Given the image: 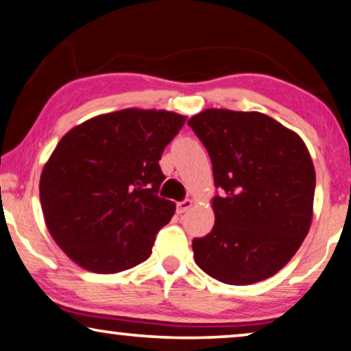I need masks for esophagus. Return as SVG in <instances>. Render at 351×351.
<instances>
[{
  "label": "esophagus",
  "mask_w": 351,
  "mask_h": 351,
  "mask_svg": "<svg viewBox=\"0 0 351 351\" xmlns=\"http://www.w3.org/2000/svg\"><path fill=\"white\" fill-rule=\"evenodd\" d=\"M191 204H193V201H191V199L180 201V203H177V213H179V214L186 213V210L191 208Z\"/></svg>",
  "instance_id": "34e87169"
}]
</instances>
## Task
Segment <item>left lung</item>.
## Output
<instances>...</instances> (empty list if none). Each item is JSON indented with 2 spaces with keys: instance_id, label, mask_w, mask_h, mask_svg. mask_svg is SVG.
Here are the masks:
<instances>
[{
  "instance_id": "left-lung-1",
  "label": "left lung",
  "mask_w": 351,
  "mask_h": 351,
  "mask_svg": "<svg viewBox=\"0 0 351 351\" xmlns=\"http://www.w3.org/2000/svg\"><path fill=\"white\" fill-rule=\"evenodd\" d=\"M220 189L214 227L193 239L195 262L214 280H267L294 257L313 215L315 167L302 138L258 112L209 108L189 119Z\"/></svg>"
}]
</instances>
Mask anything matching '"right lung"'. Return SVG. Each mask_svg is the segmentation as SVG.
<instances>
[{
    "mask_svg": "<svg viewBox=\"0 0 351 351\" xmlns=\"http://www.w3.org/2000/svg\"><path fill=\"white\" fill-rule=\"evenodd\" d=\"M165 110L100 114L60 138L40 180L51 237L75 263L118 273L147 261L176 203L158 196L160 160L185 124Z\"/></svg>",
    "mask_w": 351,
    "mask_h": 351,
    "instance_id": "right-lung-1",
    "label": "right lung"
}]
</instances>
